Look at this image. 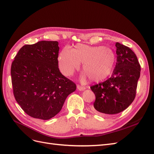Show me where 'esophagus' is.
I'll use <instances>...</instances> for the list:
<instances>
[{
    "mask_svg": "<svg viewBox=\"0 0 154 154\" xmlns=\"http://www.w3.org/2000/svg\"><path fill=\"white\" fill-rule=\"evenodd\" d=\"M77 88L79 91H84L86 88V87H84V86H81L80 85H77Z\"/></svg>",
    "mask_w": 154,
    "mask_h": 154,
    "instance_id": "34e87169",
    "label": "esophagus"
}]
</instances>
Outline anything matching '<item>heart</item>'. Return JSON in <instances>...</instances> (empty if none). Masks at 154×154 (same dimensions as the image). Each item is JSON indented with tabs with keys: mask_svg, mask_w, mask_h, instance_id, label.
I'll use <instances>...</instances> for the list:
<instances>
[{
	"mask_svg": "<svg viewBox=\"0 0 154 154\" xmlns=\"http://www.w3.org/2000/svg\"><path fill=\"white\" fill-rule=\"evenodd\" d=\"M82 62V69L92 81L108 77L112 71L115 54L111 49L103 46H89L78 44L73 49L65 47L58 58L60 71L69 76Z\"/></svg>",
	"mask_w": 154,
	"mask_h": 154,
	"instance_id": "1",
	"label": "heart"
}]
</instances>
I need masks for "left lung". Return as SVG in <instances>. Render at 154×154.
Instances as JSON below:
<instances>
[{"label": "left lung", "instance_id": "8db88e82", "mask_svg": "<svg viewBox=\"0 0 154 154\" xmlns=\"http://www.w3.org/2000/svg\"><path fill=\"white\" fill-rule=\"evenodd\" d=\"M117 62L110 78L91 87L96 96L92 110L98 114L111 115L123 111L134 100L141 66L129 48L116 43Z\"/></svg>", "mask_w": 154, "mask_h": 154}]
</instances>
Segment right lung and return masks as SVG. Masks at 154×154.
<instances>
[{"label": "right lung", "instance_id": "1", "mask_svg": "<svg viewBox=\"0 0 154 154\" xmlns=\"http://www.w3.org/2000/svg\"><path fill=\"white\" fill-rule=\"evenodd\" d=\"M58 42L40 41L18 51L11 68L15 98L31 117L48 120L60 111L75 83L60 72Z\"/></svg>", "mask_w": 154, "mask_h": 154}]
</instances>
